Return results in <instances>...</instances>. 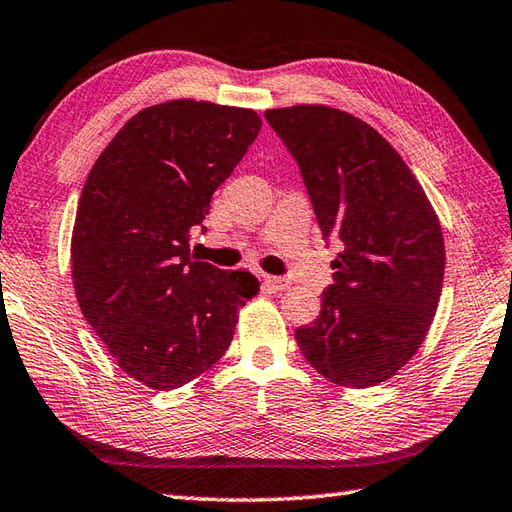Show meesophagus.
I'll return each instance as SVG.
<instances>
[{"label":"esophagus","instance_id":"esophagus-1","mask_svg":"<svg viewBox=\"0 0 512 512\" xmlns=\"http://www.w3.org/2000/svg\"><path fill=\"white\" fill-rule=\"evenodd\" d=\"M264 282L268 284L270 290H286L290 286L288 279L284 277H273V275H264Z\"/></svg>","mask_w":512,"mask_h":512}]
</instances>
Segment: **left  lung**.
Here are the masks:
<instances>
[{
    "mask_svg": "<svg viewBox=\"0 0 512 512\" xmlns=\"http://www.w3.org/2000/svg\"><path fill=\"white\" fill-rule=\"evenodd\" d=\"M295 159L326 242L342 253L322 313L295 339L330 382L368 388L417 353L444 282V237L422 186L386 139L342 110L264 113Z\"/></svg>",
    "mask_w": 512,
    "mask_h": 512,
    "instance_id": "1",
    "label": "left lung"
}]
</instances>
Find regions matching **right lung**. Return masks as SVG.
Here are the masks:
<instances>
[{"label": "right lung", "mask_w": 512, "mask_h": 512, "mask_svg": "<svg viewBox=\"0 0 512 512\" xmlns=\"http://www.w3.org/2000/svg\"><path fill=\"white\" fill-rule=\"evenodd\" d=\"M259 126L255 110L177 99L130 117L90 168L70 242L77 302L119 368L150 388L213 366L259 290L246 270L190 255Z\"/></svg>", "instance_id": "right-lung-1"}]
</instances>
